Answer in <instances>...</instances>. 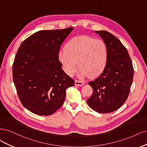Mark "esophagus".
<instances>
[{
  "label": "esophagus",
  "mask_w": 147,
  "mask_h": 147,
  "mask_svg": "<svg viewBox=\"0 0 147 147\" xmlns=\"http://www.w3.org/2000/svg\"><path fill=\"white\" fill-rule=\"evenodd\" d=\"M84 84V82L82 81H80V80H75V85L77 86H82Z\"/></svg>",
  "instance_id": "34e87169"
}]
</instances>
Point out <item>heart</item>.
<instances>
[{"label": "heart", "instance_id": "b5f03b06", "mask_svg": "<svg viewBox=\"0 0 147 147\" xmlns=\"http://www.w3.org/2000/svg\"><path fill=\"white\" fill-rule=\"evenodd\" d=\"M59 60L65 72L72 76L78 63L80 77H96L106 69L109 51L106 42L88 35L76 36L69 40L65 49L60 51Z\"/></svg>", "mask_w": 147, "mask_h": 147}]
</instances>
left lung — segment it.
I'll use <instances>...</instances> for the list:
<instances>
[{
	"label": "left lung",
	"instance_id": "left-lung-1",
	"mask_svg": "<svg viewBox=\"0 0 147 147\" xmlns=\"http://www.w3.org/2000/svg\"><path fill=\"white\" fill-rule=\"evenodd\" d=\"M95 32L107 46L109 60L102 74L88 83L93 92L87 102L93 110L106 113L117 111L126 101L134 68L127 49L117 38L105 30Z\"/></svg>",
	"mask_w": 147,
	"mask_h": 147
}]
</instances>
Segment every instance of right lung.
I'll return each mask as SVG.
<instances>
[{"instance_id": "obj_1", "label": "right lung", "mask_w": 147, "mask_h": 147, "mask_svg": "<svg viewBox=\"0 0 147 147\" xmlns=\"http://www.w3.org/2000/svg\"><path fill=\"white\" fill-rule=\"evenodd\" d=\"M73 27L40 30L19 48L13 64V79L22 105L39 115H50L62 106L66 90L74 80L61 69L60 46Z\"/></svg>"}]
</instances>
